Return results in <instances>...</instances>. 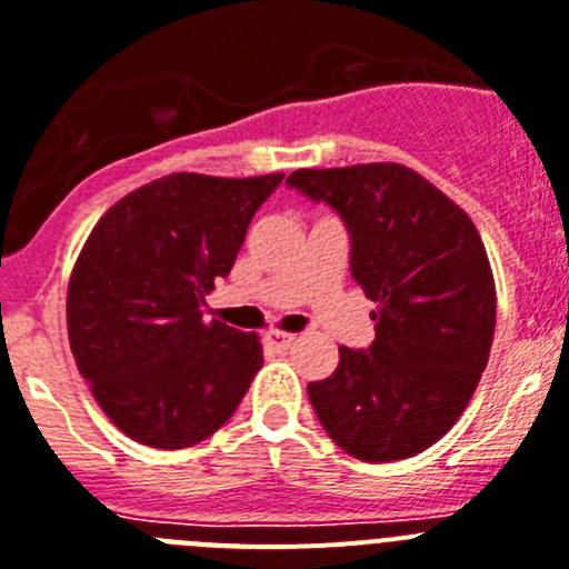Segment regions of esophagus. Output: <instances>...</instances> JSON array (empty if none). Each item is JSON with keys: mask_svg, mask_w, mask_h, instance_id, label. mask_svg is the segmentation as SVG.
Wrapping results in <instances>:
<instances>
[{"mask_svg": "<svg viewBox=\"0 0 569 569\" xmlns=\"http://www.w3.org/2000/svg\"><path fill=\"white\" fill-rule=\"evenodd\" d=\"M295 335H289V332H269L266 335V343L271 346V349H278V352H286V349H291V346H295Z\"/></svg>", "mask_w": 569, "mask_h": 569, "instance_id": "esophagus-1", "label": "esophagus"}]
</instances>
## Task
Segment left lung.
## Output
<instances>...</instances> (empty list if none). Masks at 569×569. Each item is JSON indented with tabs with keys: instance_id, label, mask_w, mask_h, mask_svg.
<instances>
[{
	"instance_id": "obj_1",
	"label": "left lung",
	"mask_w": 569,
	"mask_h": 569,
	"mask_svg": "<svg viewBox=\"0 0 569 569\" xmlns=\"http://www.w3.org/2000/svg\"><path fill=\"white\" fill-rule=\"evenodd\" d=\"M349 231V269L375 300L369 349L309 383L323 429L358 461L412 458L461 418L490 360L496 283L481 234L443 191L398 162L300 168L286 180Z\"/></svg>"
}]
</instances>
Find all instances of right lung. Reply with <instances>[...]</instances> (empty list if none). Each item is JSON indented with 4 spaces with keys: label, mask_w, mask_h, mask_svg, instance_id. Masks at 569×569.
<instances>
[{
    "label": "right lung",
    "mask_w": 569,
    "mask_h": 569,
    "mask_svg": "<svg viewBox=\"0 0 569 569\" xmlns=\"http://www.w3.org/2000/svg\"><path fill=\"white\" fill-rule=\"evenodd\" d=\"M283 174H168L122 197L93 226L68 283V340L111 423L137 443L206 441L243 401L257 335L202 320L251 217Z\"/></svg>",
    "instance_id": "right-lung-1"
}]
</instances>
